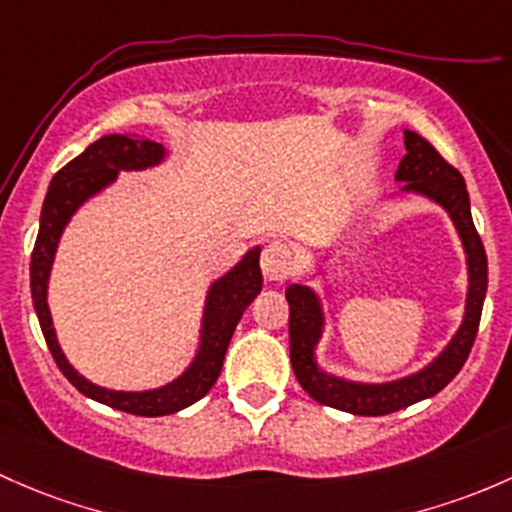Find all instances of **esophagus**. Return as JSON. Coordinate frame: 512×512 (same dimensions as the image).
<instances>
[{
  "label": "esophagus",
  "instance_id": "esophagus-1",
  "mask_svg": "<svg viewBox=\"0 0 512 512\" xmlns=\"http://www.w3.org/2000/svg\"><path fill=\"white\" fill-rule=\"evenodd\" d=\"M261 271L263 278L271 283H281L291 276L293 271V256L291 249L281 241H271V244L263 246L261 251Z\"/></svg>",
  "mask_w": 512,
  "mask_h": 512
}]
</instances>
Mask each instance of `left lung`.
Wrapping results in <instances>:
<instances>
[{"label":"left lung","instance_id":"8db88e82","mask_svg":"<svg viewBox=\"0 0 512 512\" xmlns=\"http://www.w3.org/2000/svg\"><path fill=\"white\" fill-rule=\"evenodd\" d=\"M404 145H407V155L399 162L397 179L407 182L404 189H414V192L436 199L451 214L453 224H456L458 234L463 239V246H466L468 268H471L466 318H463L461 330L453 337L451 345L446 347L444 355L434 365L426 367L424 372L402 379V382L377 384V387L342 382V379L320 372L313 362V345L318 342L320 325H323V315H320V305L315 295L303 286H288L286 291L288 308H291L288 335H291V365L295 379L315 402L357 416L392 414L441 392L461 372L468 355H471L478 325H481L483 298H486L488 288L486 249H483L481 236L473 226L471 202H468L466 182H463L461 172L451 162H446L429 140L412 133V130L404 133Z\"/></svg>","mask_w":512,"mask_h":512}]
</instances>
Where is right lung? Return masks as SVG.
Segmentation results:
<instances>
[{"label":"right lung","mask_w":512,"mask_h":512,"mask_svg":"<svg viewBox=\"0 0 512 512\" xmlns=\"http://www.w3.org/2000/svg\"><path fill=\"white\" fill-rule=\"evenodd\" d=\"M160 157L162 145L152 140L128 138V135H103L93 145H88L81 155L73 157L51 179L44 209H41L39 236H36L34 251H31V300H34V310L39 315L41 333H44L46 345H49L63 377L86 397L135 416L175 414L179 409L199 402L219 379L236 323L249 308L251 300L261 293V266H258V249H254L249 251V256H244V261L234 271L226 273L212 286L207 313H204L202 347H199L194 365L175 382L155 389V392H110V389L86 382L68 365L66 357L61 355L59 342H56L49 305H46V281H49V268L63 226L93 192H98L118 175V170H142V167L160 162Z\"/></svg>","instance_id":"1"}]
</instances>
